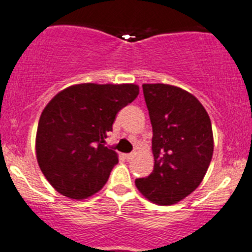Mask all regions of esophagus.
<instances>
[{"mask_svg": "<svg viewBox=\"0 0 252 252\" xmlns=\"http://www.w3.org/2000/svg\"><path fill=\"white\" fill-rule=\"evenodd\" d=\"M125 158L127 160H131V159L134 158V153H128V154H125Z\"/></svg>", "mask_w": 252, "mask_h": 252, "instance_id": "34e87169", "label": "esophagus"}]
</instances>
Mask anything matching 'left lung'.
<instances>
[{
  "mask_svg": "<svg viewBox=\"0 0 252 252\" xmlns=\"http://www.w3.org/2000/svg\"><path fill=\"white\" fill-rule=\"evenodd\" d=\"M153 137L154 168L136 179L139 192L160 206L175 205L195 191L213 156L211 119L196 96L170 84H143Z\"/></svg>",
  "mask_w": 252,
  "mask_h": 252,
  "instance_id": "1",
  "label": "left lung"
}]
</instances>
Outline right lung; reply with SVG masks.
<instances>
[{"mask_svg":"<svg viewBox=\"0 0 252 252\" xmlns=\"http://www.w3.org/2000/svg\"><path fill=\"white\" fill-rule=\"evenodd\" d=\"M137 84L82 83L57 93L42 110L38 164L52 188L72 200L103 189L118 153L106 146L116 115L137 98Z\"/></svg>","mask_w":252,"mask_h":252,"instance_id":"obj_1","label":"right lung"}]
</instances>
